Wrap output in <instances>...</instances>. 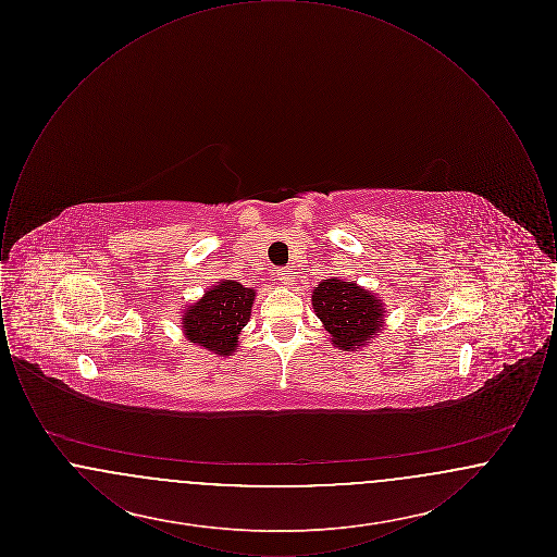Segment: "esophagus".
Wrapping results in <instances>:
<instances>
[{"mask_svg": "<svg viewBox=\"0 0 557 557\" xmlns=\"http://www.w3.org/2000/svg\"><path fill=\"white\" fill-rule=\"evenodd\" d=\"M277 280L284 284V286H292V282H294V273H292V269H277Z\"/></svg>", "mask_w": 557, "mask_h": 557, "instance_id": "esophagus-1", "label": "esophagus"}]
</instances>
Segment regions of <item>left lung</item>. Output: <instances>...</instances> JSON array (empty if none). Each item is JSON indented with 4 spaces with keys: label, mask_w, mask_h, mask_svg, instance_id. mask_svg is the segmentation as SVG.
<instances>
[{
    "label": "left lung",
    "mask_w": 557,
    "mask_h": 557,
    "mask_svg": "<svg viewBox=\"0 0 557 557\" xmlns=\"http://www.w3.org/2000/svg\"><path fill=\"white\" fill-rule=\"evenodd\" d=\"M313 309L341 350H357L377 336L384 323V305L371 290L338 277L323 280L313 290Z\"/></svg>",
    "instance_id": "8db88e82"
}]
</instances>
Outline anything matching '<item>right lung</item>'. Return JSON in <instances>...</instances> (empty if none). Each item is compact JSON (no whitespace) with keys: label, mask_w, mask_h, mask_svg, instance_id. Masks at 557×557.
<instances>
[{"label":"right lung","mask_w":557,"mask_h":557,"mask_svg":"<svg viewBox=\"0 0 557 557\" xmlns=\"http://www.w3.org/2000/svg\"><path fill=\"white\" fill-rule=\"evenodd\" d=\"M252 300V288H244L234 280L216 282L184 311L182 327L187 341L219 357H230L236 352L238 334L250 319Z\"/></svg>","instance_id":"add662e5"}]
</instances>
